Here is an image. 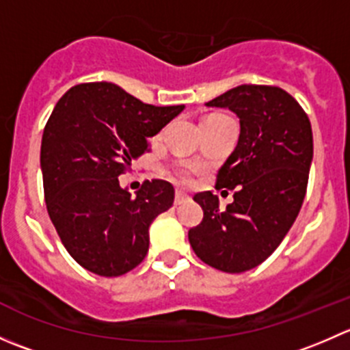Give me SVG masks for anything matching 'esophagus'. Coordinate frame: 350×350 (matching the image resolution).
I'll return each instance as SVG.
<instances>
[{"instance_id":"esophagus-1","label":"esophagus","mask_w":350,"mask_h":350,"mask_svg":"<svg viewBox=\"0 0 350 350\" xmlns=\"http://www.w3.org/2000/svg\"><path fill=\"white\" fill-rule=\"evenodd\" d=\"M189 196L186 195V193H183L181 189H176V196H174V204L178 206V204H183L185 201H188Z\"/></svg>"}]
</instances>
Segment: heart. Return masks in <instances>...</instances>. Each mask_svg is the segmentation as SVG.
Here are the masks:
<instances>
[{
	"label": "heart",
	"mask_w": 350,
	"mask_h": 350,
	"mask_svg": "<svg viewBox=\"0 0 350 350\" xmlns=\"http://www.w3.org/2000/svg\"><path fill=\"white\" fill-rule=\"evenodd\" d=\"M218 116H224V115H210L208 118H218ZM193 171H195V167H193V165L183 164V165H179L178 176L183 179V181H189L193 176Z\"/></svg>",
	"instance_id": "1"
}]
</instances>
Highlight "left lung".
<instances>
[{
    "label": "left lung",
    "instance_id": "8db88e82",
    "mask_svg": "<svg viewBox=\"0 0 350 350\" xmlns=\"http://www.w3.org/2000/svg\"><path fill=\"white\" fill-rule=\"evenodd\" d=\"M206 107L228 108L241 120L237 147L215 186L234 189V201L221 210L213 193L195 195L203 220L188 239L204 264L243 273L278 249L298 217L313 159L312 125L298 101L278 86L242 84Z\"/></svg>",
    "mask_w": 350,
    "mask_h": 350
}]
</instances>
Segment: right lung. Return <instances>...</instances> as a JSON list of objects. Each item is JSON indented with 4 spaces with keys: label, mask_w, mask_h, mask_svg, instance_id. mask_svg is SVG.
I'll list each match as a JSON object with an SVG mask.
<instances>
[{
    "label": "right lung",
    "mask_w": 350,
    "mask_h": 350,
    "mask_svg": "<svg viewBox=\"0 0 350 350\" xmlns=\"http://www.w3.org/2000/svg\"><path fill=\"white\" fill-rule=\"evenodd\" d=\"M183 108L142 103L113 83L77 84L57 101L42 135L45 204L84 269L115 278L146 259L150 224L172 206L174 188L152 179L132 196L118 176Z\"/></svg>",
    "instance_id": "add662e5"
}]
</instances>
